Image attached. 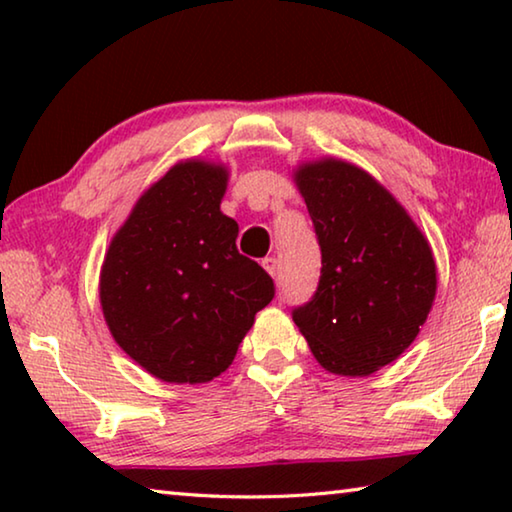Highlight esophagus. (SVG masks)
Instances as JSON below:
<instances>
[{"label": "esophagus", "mask_w": 512, "mask_h": 512, "mask_svg": "<svg viewBox=\"0 0 512 512\" xmlns=\"http://www.w3.org/2000/svg\"><path fill=\"white\" fill-rule=\"evenodd\" d=\"M262 266L266 268V273L271 275V277H275L277 275V268H280V264H277L275 257H264L262 259Z\"/></svg>", "instance_id": "1"}]
</instances>
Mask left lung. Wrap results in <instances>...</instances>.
<instances>
[{
  "label": "left lung",
  "mask_w": 512,
  "mask_h": 512,
  "mask_svg": "<svg viewBox=\"0 0 512 512\" xmlns=\"http://www.w3.org/2000/svg\"><path fill=\"white\" fill-rule=\"evenodd\" d=\"M323 268L293 323L325 370L366 377L415 341L436 298L429 241L388 189L350 162L323 158L293 173Z\"/></svg>",
  "instance_id": "obj_1"
}]
</instances>
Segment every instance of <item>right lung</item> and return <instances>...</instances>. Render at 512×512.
<instances>
[{
	"label": "right lung",
	"mask_w": 512,
	"mask_h": 512,
	"mask_svg": "<svg viewBox=\"0 0 512 512\" xmlns=\"http://www.w3.org/2000/svg\"><path fill=\"white\" fill-rule=\"evenodd\" d=\"M225 187L223 164H173L135 203L101 266L112 339L169 384H205L228 370L275 296L271 275L237 250L239 225L221 212Z\"/></svg>",
	"instance_id": "obj_1"
}]
</instances>
